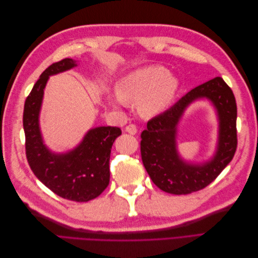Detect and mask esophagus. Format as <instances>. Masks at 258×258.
Segmentation results:
<instances>
[{"label": "esophagus", "instance_id": "obj_1", "mask_svg": "<svg viewBox=\"0 0 258 258\" xmlns=\"http://www.w3.org/2000/svg\"><path fill=\"white\" fill-rule=\"evenodd\" d=\"M126 132H128V134H130V135H132V136H135V135H137V132H138V129H137V127L135 126V124H128V126L126 127Z\"/></svg>", "mask_w": 258, "mask_h": 258}]
</instances>
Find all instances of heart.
<instances>
[{
	"label": "heart",
	"instance_id": "b5f03b06",
	"mask_svg": "<svg viewBox=\"0 0 258 258\" xmlns=\"http://www.w3.org/2000/svg\"><path fill=\"white\" fill-rule=\"evenodd\" d=\"M179 88L176 76L162 66H150L131 72L119 80L117 95L111 97L115 106L141 102L142 111L150 116L165 112L172 103Z\"/></svg>",
	"mask_w": 258,
	"mask_h": 258
}]
</instances>
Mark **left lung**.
Listing matches in <instances>:
<instances>
[{
  "label": "left lung",
  "mask_w": 258,
  "mask_h": 258,
  "mask_svg": "<svg viewBox=\"0 0 258 258\" xmlns=\"http://www.w3.org/2000/svg\"><path fill=\"white\" fill-rule=\"evenodd\" d=\"M198 100L211 104L218 120L216 148L204 162L185 160L177 147L179 123L186 108ZM236 121V99L222 77L194 88L168 111L151 119L141 135V156L154 184L169 194L187 195L212 183L235 155Z\"/></svg>",
  "instance_id": "obj_1"
}]
</instances>
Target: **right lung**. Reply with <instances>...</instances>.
Here are the masks:
<instances>
[{
  "label": "right lung",
  "instance_id": "1",
  "mask_svg": "<svg viewBox=\"0 0 258 258\" xmlns=\"http://www.w3.org/2000/svg\"><path fill=\"white\" fill-rule=\"evenodd\" d=\"M77 61L63 59L41 74L26 100L23 130L26 153L35 176L58 196L87 202L102 192L110 182V156L120 128L100 126L89 129L71 150L54 152L46 145L40 124L44 91L49 77L77 67Z\"/></svg>",
  "mask_w": 258,
  "mask_h": 258
}]
</instances>
